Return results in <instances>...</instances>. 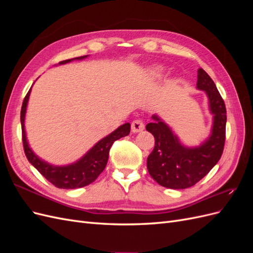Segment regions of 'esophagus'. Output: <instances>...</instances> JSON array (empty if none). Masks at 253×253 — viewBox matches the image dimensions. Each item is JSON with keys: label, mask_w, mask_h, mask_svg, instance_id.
Here are the masks:
<instances>
[{"label": "esophagus", "mask_w": 253, "mask_h": 253, "mask_svg": "<svg viewBox=\"0 0 253 253\" xmlns=\"http://www.w3.org/2000/svg\"><path fill=\"white\" fill-rule=\"evenodd\" d=\"M132 132L133 133H138V132H141L144 129V124L142 122V120L140 119H136L132 122Z\"/></svg>", "instance_id": "1"}]
</instances>
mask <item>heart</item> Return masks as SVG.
Instances as JSON below:
<instances>
[{
  "instance_id": "obj_1",
  "label": "heart",
  "mask_w": 253,
  "mask_h": 253,
  "mask_svg": "<svg viewBox=\"0 0 253 253\" xmlns=\"http://www.w3.org/2000/svg\"><path fill=\"white\" fill-rule=\"evenodd\" d=\"M163 74V68L160 66H155L153 67L152 70L150 71V76L151 77H159Z\"/></svg>"
}]
</instances>
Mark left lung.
I'll list each match as a JSON object with an SVG mask.
<instances>
[{
    "mask_svg": "<svg viewBox=\"0 0 253 253\" xmlns=\"http://www.w3.org/2000/svg\"><path fill=\"white\" fill-rule=\"evenodd\" d=\"M196 87L205 90L213 114V126L209 138L200 147L188 148L160 119L153 115L147 131L155 138V147L149 155L147 167L152 178L160 186L170 189H186L194 186L210 172L223 154L226 139V106L215 83L203 68L197 71Z\"/></svg>",
    "mask_w": 253,
    "mask_h": 253,
    "instance_id": "left-lung-1",
    "label": "left lung"
}]
</instances>
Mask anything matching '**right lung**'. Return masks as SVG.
Listing matches in <instances>:
<instances>
[{
    "mask_svg": "<svg viewBox=\"0 0 253 253\" xmlns=\"http://www.w3.org/2000/svg\"><path fill=\"white\" fill-rule=\"evenodd\" d=\"M87 56H82L74 59L61 61L59 64H65L72 62L74 60L85 59ZM30 90L26 94L21 109V126H22V140L24 147L25 155L28 162L39 171L45 178L53 186L60 189H76L85 187L96 180L99 175L104 170L108 164L110 149L114 141L120 139L121 137L127 136L131 131V125L125 124L115 129L101 140H99L85 155L81 157L77 162L67 166H52L41 158L38 157L33 150L29 148L25 132V114L27 109V102L30 95Z\"/></svg>",
    "mask_w": 253,
    "mask_h": 253,
    "instance_id": "add662e5",
    "label": "right lung"
}]
</instances>
